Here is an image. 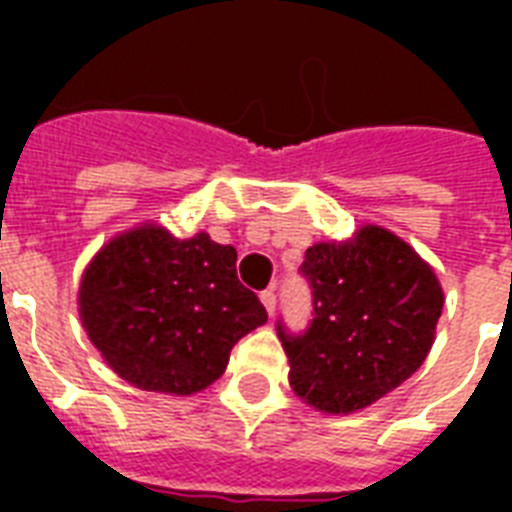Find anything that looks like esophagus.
<instances>
[{
    "label": "esophagus",
    "mask_w": 512,
    "mask_h": 512,
    "mask_svg": "<svg viewBox=\"0 0 512 512\" xmlns=\"http://www.w3.org/2000/svg\"><path fill=\"white\" fill-rule=\"evenodd\" d=\"M260 300H263L268 316H273V313H276V289H265L263 295H260Z\"/></svg>",
    "instance_id": "34e87169"
}]
</instances>
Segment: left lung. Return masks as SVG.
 I'll return each mask as SVG.
<instances>
[{
	"label": "left lung",
	"instance_id": "left-lung-1",
	"mask_svg": "<svg viewBox=\"0 0 512 512\" xmlns=\"http://www.w3.org/2000/svg\"><path fill=\"white\" fill-rule=\"evenodd\" d=\"M300 271L313 289L311 327L297 337L276 327L297 398L324 414H353L420 369L444 289L404 239L364 225L353 239L313 244Z\"/></svg>",
	"mask_w": 512,
	"mask_h": 512
}]
</instances>
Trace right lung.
I'll return each instance as SVG.
<instances>
[{
	"mask_svg": "<svg viewBox=\"0 0 512 512\" xmlns=\"http://www.w3.org/2000/svg\"><path fill=\"white\" fill-rule=\"evenodd\" d=\"M79 316L122 380L170 396L209 388L233 345L268 321L236 276V249L204 231L177 239L156 223L100 247L82 273Z\"/></svg>",
	"mask_w": 512,
	"mask_h": 512,
	"instance_id": "right-lung-1",
	"label": "right lung"
}]
</instances>
